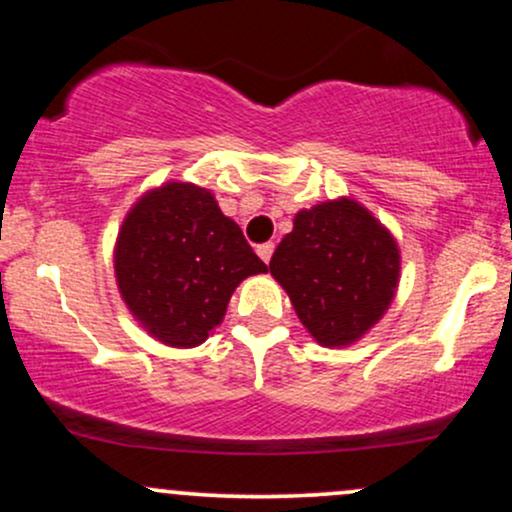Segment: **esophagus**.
Instances as JSON below:
<instances>
[{"label": "esophagus", "instance_id": "34e87169", "mask_svg": "<svg viewBox=\"0 0 512 512\" xmlns=\"http://www.w3.org/2000/svg\"><path fill=\"white\" fill-rule=\"evenodd\" d=\"M272 252H274V243H264V245H257V255L262 257L264 262L269 264V260H272Z\"/></svg>", "mask_w": 512, "mask_h": 512}]
</instances>
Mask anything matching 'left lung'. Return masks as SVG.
<instances>
[{
	"label": "left lung",
	"instance_id": "obj_1",
	"mask_svg": "<svg viewBox=\"0 0 512 512\" xmlns=\"http://www.w3.org/2000/svg\"><path fill=\"white\" fill-rule=\"evenodd\" d=\"M269 272L317 344L349 346L390 308L399 248L366 207L342 197L298 211Z\"/></svg>",
	"mask_w": 512,
	"mask_h": 512
}]
</instances>
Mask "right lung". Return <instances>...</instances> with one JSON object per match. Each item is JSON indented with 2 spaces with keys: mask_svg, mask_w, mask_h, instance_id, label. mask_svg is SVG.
<instances>
[{
  "mask_svg": "<svg viewBox=\"0 0 512 512\" xmlns=\"http://www.w3.org/2000/svg\"><path fill=\"white\" fill-rule=\"evenodd\" d=\"M243 231L214 195L166 182L129 209L115 243V279L129 313L168 346L202 344L243 279L264 274Z\"/></svg>",
  "mask_w": 512,
  "mask_h": 512,
  "instance_id": "obj_1",
  "label": "right lung"
}]
</instances>
